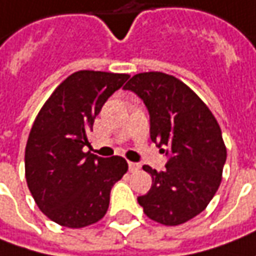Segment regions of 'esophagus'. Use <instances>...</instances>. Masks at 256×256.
Instances as JSON below:
<instances>
[{"mask_svg":"<svg viewBox=\"0 0 256 256\" xmlns=\"http://www.w3.org/2000/svg\"><path fill=\"white\" fill-rule=\"evenodd\" d=\"M140 168V164L138 163H133V162H128V170L133 172H137Z\"/></svg>","mask_w":256,"mask_h":256,"instance_id":"esophagus-1","label":"esophagus"}]
</instances>
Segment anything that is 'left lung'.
<instances>
[{
  "label": "left lung",
  "mask_w": 256,
  "mask_h": 256,
  "mask_svg": "<svg viewBox=\"0 0 256 256\" xmlns=\"http://www.w3.org/2000/svg\"><path fill=\"white\" fill-rule=\"evenodd\" d=\"M124 89L144 102L150 137L168 156L164 172L143 166L153 184L137 201L156 222L184 224L206 210L222 180L226 147L220 124L207 104L172 75L137 74Z\"/></svg>",
  "instance_id": "1"
}]
</instances>
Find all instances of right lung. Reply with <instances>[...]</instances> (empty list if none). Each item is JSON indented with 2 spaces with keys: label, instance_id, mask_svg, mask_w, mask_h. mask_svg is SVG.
Masks as SVG:
<instances>
[{
  "label": "right lung",
  "instance_id": "obj_1",
  "mask_svg": "<svg viewBox=\"0 0 256 256\" xmlns=\"http://www.w3.org/2000/svg\"><path fill=\"white\" fill-rule=\"evenodd\" d=\"M128 79L126 74L79 70L58 86L32 124L25 147V178L40 210L54 222L84 228L102 220L110 190L128 162L84 153L94 118Z\"/></svg>",
  "mask_w": 256,
  "mask_h": 256
}]
</instances>
